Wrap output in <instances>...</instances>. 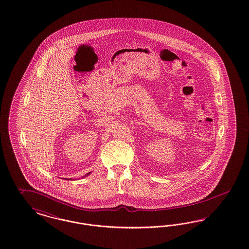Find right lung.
<instances>
[{
	"label": "right lung",
	"instance_id": "obj_1",
	"mask_svg": "<svg viewBox=\"0 0 249 249\" xmlns=\"http://www.w3.org/2000/svg\"><path fill=\"white\" fill-rule=\"evenodd\" d=\"M87 175H88V174H87Z\"/></svg>",
	"mask_w": 249,
	"mask_h": 249
}]
</instances>
